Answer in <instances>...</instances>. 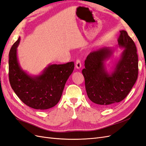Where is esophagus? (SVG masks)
<instances>
[{"instance_id":"obj_1","label":"esophagus","mask_w":146,"mask_h":146,"mask_svg":"<svg viewBox=\"0 0 146 146\" xmlns=\"http://www.w3.org/2000/svg\"><path fill=\"white\" fill-rule=\"evenodd\" d=\"M75 67H76L78 69H80L82 67V62L80 61V60L77 59L76 63H75Z\"/></svg>"}]
</instances>
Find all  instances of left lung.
<instances>
[{"instance_id":"1","label":"left lung","mask_w":146,"mask_h":146,"mask_svg":"<svg viewBox=\"0 0 146 146\" xmlns=\"http://www.w3.org/2000/svg\"><path fill=\"white\" fill-rule=\"evenodd\" d=\"M118 38L124 48L113 71L109 74L105 62L112 54L110 48H103L90 52L84 62L82 74L89 98L93 103L106 108L121 102L129 94L138 75V58L136 46L127 33L121 30Z\"/></svg>"}]
</instances>
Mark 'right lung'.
<instances>
[{"instance_id":"add662e5","label":"right lung","mask_w":146,"mask_h":146,"mask_svg":"<svg viewBox=\"0 0 146 146\" xmlns=\"http://www.w3.org/2000/svg\"><path fill=\"white\" fill-rule=\"evenodd\" d=\"M21 38L9 53V80L17 97L28 106L46 110L55 106L61 98L65 83L74 69V63L49 64L42 74L31 76L20 66L17 48Z\"/></svg>"}]
</instances>
